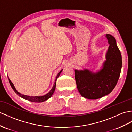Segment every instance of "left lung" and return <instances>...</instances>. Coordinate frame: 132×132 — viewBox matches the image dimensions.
<instances>
[{"instance_id":"obj_1","label":"left lung","mask_w":132,"mask_h":132,"mask_svg":"<svg viewBox=\"0 0 132 132\" xmlns=\"http://www.w3.org/2000/svg\"><path fill=\"white\" fill-rule=\"evenodd\" d=\"M109 46L102 68L94 72L88 69H75L77 88L82 97L98 99L113 90L120 75L122 59L115 38L110 34L105 36Z\"/></svg>"}]
</instances>
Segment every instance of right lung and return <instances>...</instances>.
<instances>
[{
  "label": "right lung",
  "instance_id": "add662e5",
  "mask_svg": "<svg viewBox=\"0 0 132 132\" xmlns=\"http://www.w3.org/2000/svg\"><path fill=\"white\" fill-rule=\"evenodd\" d=\"M63 69H62L60 70V71L58 73V74H57L56 77V79H55V83H54V86L53 87V88H51V90L47 93V94H46V95H45L44 96H27V95H23V94H20V92H18L17 89H15V87L13 85V83L10 79H9V78H8V80H9V83H10V85L12 87V88H13V89L14 91L19 96H20V97H21L22 98H23L25 100H28L30 101H31V102H44L45 101L47 100V99H49V98H50L51 97V96L53 95V94H54V91H55V87H56V81L57 80V78H58L59 76H60L61 72H62Z\"/></svg>",
  "mask_w": 132,
  "mask_h": 132
}]
</instances>
